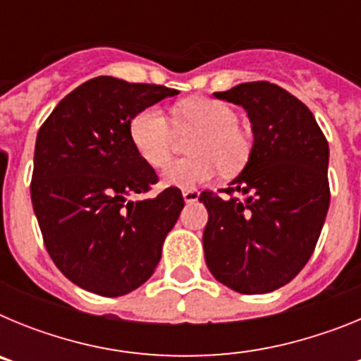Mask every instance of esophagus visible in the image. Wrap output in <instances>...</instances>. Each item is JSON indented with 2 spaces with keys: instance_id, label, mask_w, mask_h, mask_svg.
I'll return each mask as SVG.
<instances>
[{
  "instance_id": "1",
  "label": "esophagus",
  "mask_w": 361,
  "mask_h": 361,
  "mask_svg": "<svg viewBox=\"0 0 361 361\" xmlns=\"http://www.w3.org/2000/svg\"><path fill=\"white\" fill-rule=\"evenodd\" d=\"M183 197H184V202H197L199 200V191L197 190H184L183 191Z\"/></svg>"
}]
</instances>
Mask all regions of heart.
Returning <instances> with one entry per match:
<instances>
[{
    "mask_svg": "<svg viewBox=\"0 0 361 361\" xmlns=\"http://www.w3.org/2000/svg\"><path fill=\"white\" fill-rule=\"evenodd\" d=\"M237 111L215 99H188L175 110L177 128L200 130L191 142L195 157L166 166L161 183L168 188L195 190L220 171H235L250 157V137L238 126ZM173 123L161 106L137 111L130 121V139L146 164L161 168L168 162L173 142Z\"/></svg>",
    "mask_w": 361,
    "mask_h": 361,
    "instance_id": "obj_1",
    "label": "heart"
}]
</instances>
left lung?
Listing matches in <instances>:
<instances>
[{
  "mask_svg": "<svg viewBox=\"0 0 361 361\" xmlns=\"http://www.w3.org/2000/svg\"><path fill=\"white\" fill-rule=\"evenodd\" d=\"M247 111L253 146L226 188L242 200L200 193L209 213L204 257L220 283L242 295L291 282L311 258L329 209V145L302 101L266 81L215 92Z\"/></svg>",
  "mask_w": 361,
  "mask_h": 361,
  "instance_id": "8db88e82",
  "label": "left lung"
}]
</instances>
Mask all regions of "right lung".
<instances>
[{
	"label": "right lung",
	"mask_w": 361,
	"mask_h": 361,
	"mask_svg": "<svg viewBox=\"0 0 361 361\" xmlns=\"http://www.w3.org/2000/svg\"><path fill=\"white\" fill-rule=\"evenodd\" d=\"M178 90L99 75L59 101L37 132L30 197L50 258L79 288L101 296L133 291L153 275L166 235L184 208L137 153L130 121Z\"/></svg>",
	"instance_id": "obj_1"
}]
</instances>
